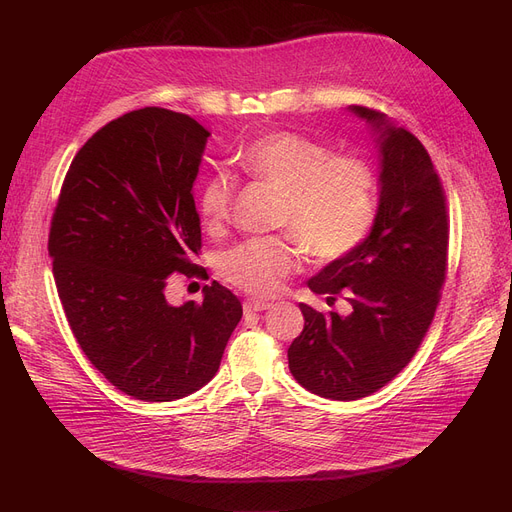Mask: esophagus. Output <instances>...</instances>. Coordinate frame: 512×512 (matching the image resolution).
Returning <instances> with one entry per match:
<instances>
[{"instance_id":"1","label":"esophagus","mask_w":512,"mask_h":512,"mask_svg":"<svg viewBox=\"0 0 512 512\" xmlns=\"http://www.w3.org/2000/svg\"><path fill=\"white\" fill-rule=\"evenodd\" d=\"M272 303L270 301H261V299H247L244 301V311H263V309H268Z\"/></svg>"}]
</instances>
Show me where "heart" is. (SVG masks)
Here are the masks:
<instances>
[{
	"instance_id": "b5f03b06",
	"label": "heart",
	"mask_w": 512,
	"mask_h": 512,
	"mask_svg": "<svg viewBox=\"0 0 512 512\" xmlns=\"http://www.w3.org/2000/svg\"><path fill=\"white\" fill-rule=\"evenodd\" d=\"M249 180L282 192L278 226L286 234L249 238L226 251L219 274L255 297L276 295L301 265L303 251L316 261H337L368 238L379 213V177L355 154H332L328 146L297 131H268L244 144L234 157ZM234 186L213 175L198 194L205 230L217 232L232 209Z\"/></svg>"
}]
</instances>
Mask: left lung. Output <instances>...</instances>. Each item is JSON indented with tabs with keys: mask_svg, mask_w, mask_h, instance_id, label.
Here are the masks:
<instances>
[{
	"mask_svg": "<svg viewBox=\"0 0 512 512\" xmlns=\"http://www.w3.org/2000/svg\"><path fill=\"white\" fill-rule=\"evenodd\" d=\"M351 110L379 131V213L358 249L307 282L328 305L345 297L351 314L301 303L305 326L288 347L297 383L341 402L379 391L414 358L441 299L450 238L446 192L427 148L379 110Z\"/></svg>",
	"mask_w": 512,
	"mask_h": 512,
	"instance_id": "8db88e82",
	"label": "left lung"
}]
</instances>
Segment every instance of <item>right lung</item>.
Listing matches in <instances>:
<instances>
[{
	"label": "right lung",
	"mask_w": 512,
	"mask_h": 512,
	"mask_svg": "<svg viewBox=\"0 0 512 512\" xmlns=\"http://www.w3.org/2000/svg\"><path fill=\"white\" fill-rule=\"evenodd\" d=\"M209 136L184 113L131 110L79 148L52 215L48 251L73 335L108 383L144 402L207 385L242 318L219 282L203 286V303L165 299L175 274H207L194 263L192 186Z\"/></svg>",
	"instance_id": "obj_1"
}]
</instances>
